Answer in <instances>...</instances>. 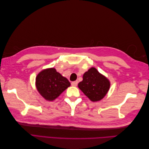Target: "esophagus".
Returning <instances> with one entry per match:
<instances>
[{"label":"esophagus","instance_id":"34e87169","mask_svg":"<svg viewBox=\"0 0 149 149\" xmlns=\"http://www.w3.org/2000/svg\"><path fill=\"white\" fill-rule=\"evenodd\" d=\"M77 84H78V81H75L71 83V86H76Z\"/></svg>","mask_w":149,"mask_h":149}]
</instances>
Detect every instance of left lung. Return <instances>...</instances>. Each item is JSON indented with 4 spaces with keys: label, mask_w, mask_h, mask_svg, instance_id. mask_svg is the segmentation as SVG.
I'll return each mask as SVG.
<instances>
[{
    "label": "left lung",
    "mask_w": 149,
    "mask_h": 149,
    "mask_svg": "<svg viewBox=\"0 0 149 149\" xmlns=\"http://www.w3.org/2000/svg\"><path fill=\"white\" fill-rule=\"evenodd\" d=\"M111 83L105 76L94 67L85 72L78 88L93 102L101 101L109 91Z\"/></svg>",
    "instance_id": "left-lung-1"
}]
</instances>
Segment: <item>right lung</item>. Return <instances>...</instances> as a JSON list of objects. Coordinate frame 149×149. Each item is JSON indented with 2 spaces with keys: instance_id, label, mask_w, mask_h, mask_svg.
I'll return each mask as SVG.
<instances>
[{
  "instance_id": "right-lung-1",
  "label": "right lung",
  "mask_w": 149,
  "mask_h": 149,
  "mask_svg": "<svg viewBox=\"0 0 149 149\" xmlns=\"http://www.w3.org/2000/svg\"><path fill=\"white\" fill-rule=\"evenodd\" d=\"M68 79L56 71L54 68L43 70L37 74L35 86L45 100L53 101L70 86Z\"/></svg>"
}]
</instances>
